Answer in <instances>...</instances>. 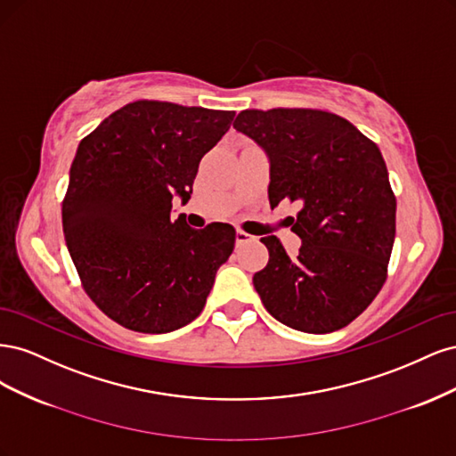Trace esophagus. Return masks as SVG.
Here are the masks:
<instances>
[{
	"label": "esophagus",
	"mask_w": 456,
	"mask_h": 456,
	"mask_svg": "<svg viewBox=\"0 0 456 456\" xmlns=\"http://www.w3.org/2000/svg\"><path fill=\"white\" fill-rule=\"evenodd\" d=\"M251 240H253V236H249V233H247V232H243V230H238V232H236V243H238V245H243V243L251 241Z\"/></svg>",
	"instance_id": "obj_1"
}]
</instances>
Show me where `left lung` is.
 <instances>
[{
    "label": "left lung",
    "mask_w": 456,
    "mask_h": 456,
    "mask_svg": "<svg viewBox=\"0 0 456 456\" xmlns=\"http://www.w3.org/2000/svg\"><path fill=\"white\" fill-rule=\"evenodd\" d=\"M233 129L268 156L270 205H298L297 256L275 236L260 240L270 253L253 275L262 305L302 333L346 327L382 289L395 238V198L379 146L348 119L308 108L243 110Z\"/></svg>",
    "instance_id": "left-lung-1"
}]
</instances>
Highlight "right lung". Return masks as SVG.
Masks as SVG:
<instances>
[{
	"instance_id": "right-lung-1",
	"label": "right lung",
	"mask_w": 456,
	"mask_h": 456,
	"mask_svg": "<svg viewBox=\"0 0 456 456\" xmlns=\"http://www.w3.org/2000/svg\"><path fill=\"white\" fill-rule=\"evenodd\" d=\"M236 112L136 101L79 142L62 203L68 251L86 293L110 320L161 335L194 322L236 230L171 218L186 203L201 158Z\"/></svg>"
}]
</instances>
